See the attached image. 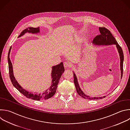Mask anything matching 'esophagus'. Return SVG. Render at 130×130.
Returning a JSON list of instances; mask_svg holds the SVG:
<instances>
[{"mask_svg": "<svg viewBox=\"0 0 130 130\" xmlns=\"http://www.w3.org/2000/svg\"><path fill=\"white\" fill-rule=\"evenodd\" d=\"M64 66L65 68H69L71 67V64L68 62H64Z\"/></svg>", "mask_w": 130, "mask_h": 130, "instance_id": "obj_1", "label": "esophagus"}]
</instances>
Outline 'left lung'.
Masks as SVG:
<instances>
[{
    "mask_svg": "<svg viewBox=\"0 0 130 130\" xmlns=\"http://www.w3.org/2000/svg\"><path fill=\"white\" fill-rule=\"evenodd\" d=\"M99 30L100 32V35L96 36L93 40L92 43L94 45H115L117 51L118 52L119 57H120V67L121 71V78L122 76L123 73V54L122 50L119 45L118 44L117 42L115 40V38L113 37L111 32L107 28L105 27H99ZM73 78H74V83L75 86L76 92L78 95L83 98L84 99H86L88 100H100L103 98H105L106 96H104L103 97H91L87 95H86L83 91L82 90L78 83L77 81V78L75 73L73 72Z\"/></svg>",
    "mask_w": 130,
    "mask_h": 130,
    "instance_id": "8db88e82",
    "label": "left lung"
}]
</instances>
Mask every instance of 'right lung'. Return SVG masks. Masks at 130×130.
<instances>
[{
    "mask_svg": "<svg viewBox=\"0 0 130 130\" xmlns=\"http://www.w3.org/2000/svg\"><path fill=\"white\" fill-rule=\"evenodd\" d=\"M40 32V28L39 27H28L24 29L20 35L18 36V38L23 36L26 33H30L32 34H36ZM12 49V46L10 47L8 57V64H9V75L10 77L11 80L12 82V84L14 87L23 95L26 96L28 99H30L31 100H36V101H40L42 100H47L52 97H53L56 92V90L58 87V84L59 82L60 77L63 74V73L65 71V69L63 66V63L61 62L60 64H58L56 66H54L52 67V85L48 89L45 90L42 93L39 94H35L32 93L31 92H29L27 90L23 89L21 86L19 84L17 80L16 79L13 73V65L11 62V61L10 58V54L11 52V50Z\"/></svg>",
    "mask_w": 130,
    "mask_h": 130,
    "instance_id": "1",
    "label": "right lung"
}]
</instances>
